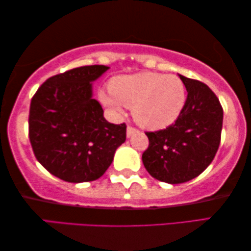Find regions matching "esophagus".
Wrapping results in <instances>:
<instances>
[{
    "label": "esophagus",
    "mask_w": 251,
    "mask_h": 251,
    "mask_svg": "<svg viewBox=\"0 0 251 251\" xmlns=\"http://www.w3.org/2000/svg\"><path fill=\"white\" fill-rule=\"evenodd\" d=\"M137 129H134L133 128V126H128V128H126V137H128V138H130L131 136H132V134L133 133H136L137 132Z\"/></svg>",
    "instance_id": "34e87169"
}]
</instances>
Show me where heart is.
Masks as SVG:
<instances>
[{"mask_svg":"<svg viewBox=\"0 0 251 251\" xmlns=\"http://www.w3.org/2000/svg\"><path fill=\"white\" fill-rule=\"evenodd\" d=\"M110 93L100 92V100L110 109H132L136 122L148 130L173 125L186 103V88L179 77L155 72L119 75L109 83Z\"/></svg>","mask_w":251,"mask_h":251,"instance_id":"1","label":"heart"}]
</instances>
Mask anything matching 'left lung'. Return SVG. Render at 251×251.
<instances>
[{
	"mask_svg": "<svg viewBox=\"0 0 251 251\" xmlns=\"http://www.w3.org/2000/svg\"><path fill=\"white\" fill-rule=\"evenodd\" d=\"M187 91L186 103L174 125L146 132L149 146L142 153L146 169L160 182H188L205 171L221 141L223 110L211 88L179 75Z\"/></svg>",
	"mask_w": 251,
	"mask_h": 251,
	"instance_id": "obj_1",
	"label": "left lung"
}]
</instances>
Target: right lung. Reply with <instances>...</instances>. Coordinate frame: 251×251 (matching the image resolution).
<instances>
[{"label": "right lung", "instance_id": "right-lung-1", "mask_svg": "<svg viewBox=\"0 0 251 251\" xmlns=\"http://www.w3.org/2000/svg\"><path fill=\"white\" fill-rule=\"evenodd\" d=\"M109 68L91 65L50 77L31 100L29 138L34 156L65 182L100 178L126 141V123L107 122L93 99L92 82Z\"/></svg>", "mask_w": 251, "mask_h": 251}]
</instances>
